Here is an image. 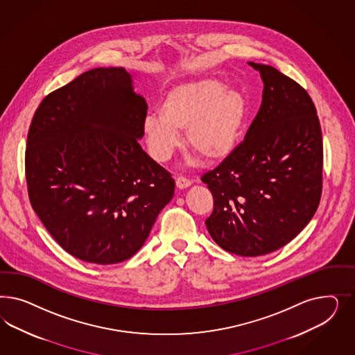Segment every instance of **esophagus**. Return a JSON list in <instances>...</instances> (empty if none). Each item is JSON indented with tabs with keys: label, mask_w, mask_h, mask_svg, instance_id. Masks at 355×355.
Listing matches in <instances>:
<instances>
[{
	"label": "esophagus",
	"mask_w": 355,
	"mask_h": 355,
	"mask_svg": "<svg viewBox=\"0 0 355 355\" xmlns=\"http://www.w3.org/2000/svg\"><path fill=\"white\" fill-rule=\"evenodd\" d=\"M175 184H177L178 189H186V187H189L191 184V181L189 178L183 177V175H178L175 178Z\"/></svg>",
	"instance_id": "34e87169"
}]
</instances>
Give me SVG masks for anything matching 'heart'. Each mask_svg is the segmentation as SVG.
Wrapping results in <instances>:
<instances>
[{
  "mask_svg": "<svg viewBox=\"0 0 355 355\" xmlns=\"http://www.w3.org/2000/svg\"><path fill=\"white\" fill-rule=\"evenodd\" d=\"M248 117L242 92L208 78L193 79L171 88L162 97L159 114L144 121V137L150 155L165 162L180 144L186 130V146L207 162H221L233 150Z\"/></svg>",
  "mask_w": 355,
  "mask_h": 355,
  "instance_id": "b5f03b06",
  "label": "heart"
}]
</instances>
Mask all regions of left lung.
I'll use <instances>...</instances> for the list:
<instances>
[{
    "mask_svg": "<svg viewBox=\"0 0 355 355\" xmlns=\"http://www.w3.org/2000/svg\"><path fill=\"white\" fill-rule=\"evenodd\" d=\"M264 83L245 140L202 175L214 196L205 225L216 243L259 257L289 243L315 215L322 190V128L307 91L268 64L248 62Z\"/></svg>",
    "mask_w": 355,
    "mask_h": 355,
    "instance_id": "obj_1",
    "label": "left lung"
}]
</instances>
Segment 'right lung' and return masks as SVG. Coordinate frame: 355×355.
I'll use <instances>...</instances> for the list:
<instances>
[{
	"instance_id": "1",
	"label": "right lung",
	"mask_w": 355,
	"mask_h": 355,
	"mask_svg": "<svg viewBox=\"0 0 355 355\" xmlns=\"http://www.w3.org/2000/svg\"><path fill=\"white\" fill-rule=\"evenodd\" d=\"M147 103L123 67H97L44 97L24 157L33 211L87 263L131 258L174 193L172 174L141 150Z\"/></svg>"
}]
</instances>
